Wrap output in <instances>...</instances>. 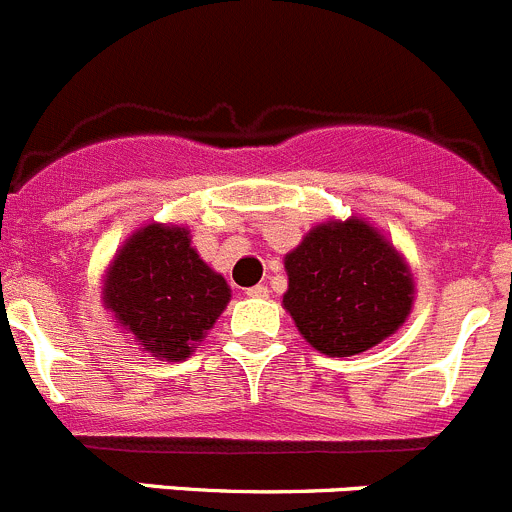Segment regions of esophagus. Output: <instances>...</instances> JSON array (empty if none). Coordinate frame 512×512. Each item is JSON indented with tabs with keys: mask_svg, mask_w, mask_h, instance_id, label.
<instances>
[{
	"mask_svg": "<svg viewBox=\"0 0 512 512\" xmlns=\"http://www.w3.org/2000/svg\"><path fill=\"white\" fill-rule=\"evenodd\" d=\"M246 294L251 299H266L269 297V287H264V284H256V287L246 289Z\"/></svg>",
	"mask_w": 512,
	"mask_h": 512,
	"instance_id": "esophagus-1",
	"label": "esophagus"
}]
</instances>
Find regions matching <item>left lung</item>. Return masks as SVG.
<instances>
[{
  "label": "left lung",
  "instance_id": "left-lung-1",
  "mask_svg": "<svg viewBox=\"0 0 512 512\" xmlns=\"http://www.w3.org/2000/svg\"><path fill=\"white\" fill-rule=\"evenodd\" d=\"M284 309L299 335L330 358H350L396 335L414 307V274L373 223L350 215L309 228L284 256Z\"/></svg>",
  "mask_w": 512,
  "mask_h": 512
}]
</instances>
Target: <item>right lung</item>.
Segmentation results:
<instances>
[{
	"label": "right lung",
	"instance_id": "right-lung-1",
	"mask_svg": "<svg viewBox=\"0 0 512 512\" xmlns=\"http://www.w3.org/2000/svg\"><path fill=\"white\" fill-rule=\"evenodd\" d=\"M101 302L144 353L180 363L228 307L231 287L200 259L185 225L147 223L111 259Z\"/></svg>",
	"mask_w": 512,
	"mask_h": 512
}]
</instances>
